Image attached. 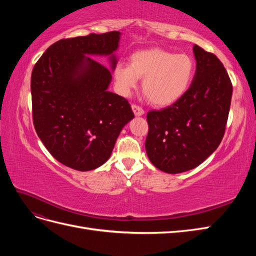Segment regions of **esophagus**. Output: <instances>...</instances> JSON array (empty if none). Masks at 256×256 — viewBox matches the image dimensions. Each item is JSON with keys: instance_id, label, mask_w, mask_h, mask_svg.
<instances>
[{"instance_id": "1", "label": "esophagus", "mask_w": 256, "mask_h": 256, "mask_svg": "<svg viewBox=\"0 0 256 256\" xmlns=\"http://www.w3.org/2000/svg\"><path fill=\"white\" fill-rule=\"evenodd\" d=\"M131 108H132V111H134V113L136 116H142V115L144 114V110L142 109L141 106L132 104V106H131Z\"/></svg>"}]
</instances>
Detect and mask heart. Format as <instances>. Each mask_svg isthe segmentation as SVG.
I'll return each instance as SVG.
<instances>
[{
    "label": "heart",
    "instance_id": "heart-1",
    "mask_svg": "<svg viewBox=\"0 0 256 256\" xmlns=\"http://www.w3.org/2000/svg\"><path fill=\"white\" fill-rule=\"evenodd\" d=\"M196 65L188 54H175L160 48L141 50L130 56V65L116 64L114 80L122 96H130L143 78L142 90L156 106H168L180 100L190 88Z\"/></svg>",
    "mask_w": 256,
    "mask_h": 256
}]
</instances>
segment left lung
Returning <instances> with one entry per match:
<instances>
[{
    "mask_svg": "<svg viewBox=\"0 0 256 256\" xmlns=\"http://www.w3.org/2000/svg\"><path fill=\"white\" fill-rule=\"evenodd\" d=\"M194 78L175 104L147 113V157L160 171L187 172L218 148L226 131L233 86L214 54L193 46Z\"/></svg>",
    "mask_w": 256,
    "mask_h": 256,
    "instance_id": "1",
    "label": "left lung"
}]
</instances>
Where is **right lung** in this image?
Listing matches in <instances>:
<instances>
[{"mask_svg": "<svg viewBox=\"0 0 256 256\" xmlns=\"http://www.w3.org/2000/svg\"><path fill=\"white\" fill-rule=\"evenodd\" d=\"M120 32L60 40L46 50L30 78L35 130L52 156L78 171L110 158L122 129L134 118L127 100L108 90ZM90 56H106L108 70Z\"/></svg>", "mask_w": 256, "mask_h": 256, "instance_id": "add662e5", "label": "right lung"}]
</instances>
